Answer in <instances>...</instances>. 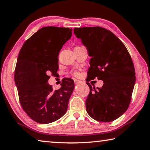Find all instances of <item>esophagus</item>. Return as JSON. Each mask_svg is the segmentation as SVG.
I'll return each instance as SVG.
<instances>
[{"instance_id":"esophagus-1","label":"esophagus","mask_w":150,"mask_h":150,"mask_svg":"<svg viewBox=\"0 0 150 150\" xmlns=\"http://www.w3.org/2000/svg\"><path fill=\"white\" fill-rule=\"evenodd\" d=\"M74 82H75V85H77V84H79V83L80 82H81V81H79V80H77V79H74Z\"/></svg>"}]
</instances>
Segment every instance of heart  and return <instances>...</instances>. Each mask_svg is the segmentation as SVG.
Wrapping results in <instances>:
<instances>
[{
	"instance_id": "heart-1",
	"label": "heart",
	"mask_w": 150,
	"mask_h": 150,
	"mask_svg": "<svg viewBox=\"0 0 150 150\" xmlns=\"http://www.w3.org/2000/svg\"><path fill=\"white\" fill-rule=\"evenodd\" d=\"M73 74L75 76H77V75H79V73L77 71H74V72H73Z\"/></svg>"
}]
</instances>
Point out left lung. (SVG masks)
I'll list each match as a JSON object with an SVG mask.
<instances>
[{
  "label": "left lung",
  "mask_w": 150,
  "mask_h": 150,
  "mask_svg": "<svg viewBox=\"0 0 150 150\" xmlns=\"http://www.w3.org/2000/svg\"><path fill=\"white\" fill-rule=\"evenodd\" d=\"M74 34L87 47L91 67L87 82L95 77L103 81L101 88H90L86 110L95 120L109 122L125 112L130 105L136 82L132 60L125 45L103 28H75Z\"/></svg>",
  "instance_id": "1"
}]
</instances>
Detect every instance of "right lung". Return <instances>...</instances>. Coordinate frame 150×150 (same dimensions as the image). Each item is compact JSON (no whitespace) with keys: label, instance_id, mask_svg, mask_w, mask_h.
Returning <instances> with one entry per match:
<instances>
[{"label":"right lung","instance_id":"right-lung-1","mask_svg":"<svg viewBox=\"0 0 150 150\" xmlns=\"http://www.w3.org/2000/svg\"><path fill=\"white\" fill-rule=\"evenodd\" d=\"M71 35L69 28H42L24 42L19 52L14 81L20 102L29 117L38 123L53 122L67 112L74 81L65 79L58 90L47 82L48 74H57L59 53Z\"/></svg>","mask_w":150,"mask_h":150}]
</instances>
